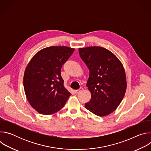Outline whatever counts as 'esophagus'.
<instances>
[{
    "instance_id": "esophagus-1",
    "label": "esophagus",
    "mask_w": 151,
    "mask_h": 151,
    "mask_svg": "<svg viewBox=\"0 0 151 151\" xmlns=\"http://www.w3.org/2000/svg\"><path fill=\"white\" fill-rule=\"evenodd\" d=\"M83 90V88H82V87H81L79 90H75V94H78V93H79L81 91H82Z\"/></svg>"
}]
</instances>
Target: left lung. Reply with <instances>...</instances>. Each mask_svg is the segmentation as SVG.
Masks as SVG:
<instances>
[{
  "label": "left lung",
  "instance_id": "obj_1",
  "mask_svg": "<svg viewBox=\"0 0 151 151\" xmlns=\"http://www.w3.org/2000/svg\"><path fill=\"white\" fill-rule=\"evenodd\" d=\"M79 52L90 70L87 87L91 98L85 107L99 116L111 114L121 103L127 88L121 62L112 52L100 47L79 48Z\"/></svg>",
  "mask_w": 151,
  "mask_h": 151
}]
</instances>
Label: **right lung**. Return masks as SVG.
Masks as SVG:
<instances>
[{
  "mask_svg": "<svg viewBox=\"0 0 151 151\" xmlns=\"http://www.w3.org/2000/svg\"><path fill=\"white\" fill-rule=\"evenodd\" d=\"M74 50L64 46L47 47L29 63L24 75V89L29 103L39 114H55L71 95L64 86L61 68Z\"/></svg>",
  "mask_w": 151,
  "mask_h": 151,
  "instance_id": "add662e5",
  "label": "right lung"
}]
</instances>
